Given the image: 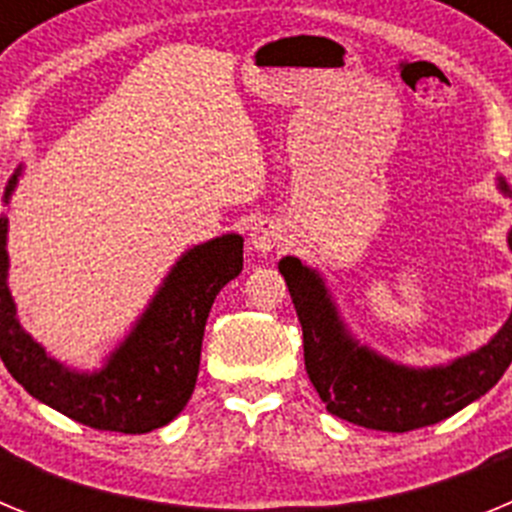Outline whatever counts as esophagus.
<instances>
[{
    "instance_id": "1",
    "label": "esophagus",
    "mask_w": 512,
    "mask_h": 512,
    "mask_svg": "<svg viewBox=\"0 0 512 512\" xmlns=\"http://www.w3.org/2000/svg\"><path fill=\"white\" fill-rule=\"evenodd\" d=\"M284 241V230L277 220H271V217H264L259 223H253L251 233H248V243L256 253H269L274 248L282 246Z\"/></svg>"
}]
</instances>
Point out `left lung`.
Returning <instances> with one entry per match:
<instances>
[{
	"mask_svg": "<svg viewBox=\"0 0 512 512\" xmlns=\"http://www.w3.org/2000/svg\"><path fill=\"white\" fill-rule=\"evenodd\" d=\"M497 187L512 197L503 176ZM512 251V228L508 233ZM302 325L305 369L328 413L372 431L408 433L441 423L490 392L512 361V312L482 348L441 366H405L361 346L343 323L318 271L295 256L279 261Z\"/></svg>",
	"mask_w": 512,
	"mask_h": 512,
	"instance_id": "1",
	"label": "left lung"
}]
</instances>
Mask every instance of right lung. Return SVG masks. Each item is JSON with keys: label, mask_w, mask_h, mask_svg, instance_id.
Masks as SVG:
<instances>
[{"label": "right lung", "mask_w": 512, "mask_h": 512, "mask_svg": "<svg viewBox=\"0 0 512 512\" xmlns=\"http://www.w3.org/2000/svg\"><path fill=\"white\" fill-rule=\"evenodd\" d=\"M22 166L9 179L4 202ZM7 217L0 215V356L35 400L97 431L148 433L171 423L189 402L200 372L205 323L217 292L241 274L243 238L235 233L189 248L171 266L146 312L97 372L51 359L17 320L7 287Z\"/></svg>", "instance_id": "1"}]
</instances>
